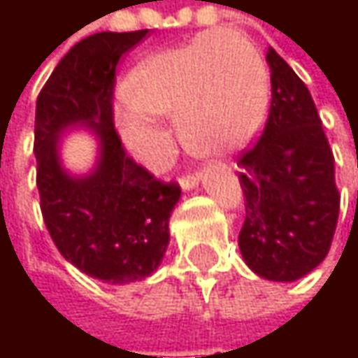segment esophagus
Listing matches in <instances>:
<instances>
[{
	"label": "esophagus",
	"instance_id": "34e87169",
	"mask_svg": "<svg viewBox=\"0 0 358 358\" xmlns=\"http://www.w3.org/2000/svg\"><path fill=\"white\" fill-rule=\"evenodd\" d=\"M199 180H201V174H199V172L184 174V176L180 178V186H182L184 190H190V188H194V186L199 184Z\"/></svg>",
	"mask_w": 358,
	"mask_h": 358
}]
</instances>
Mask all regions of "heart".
Here are the masks:
<instances>
[{"mask_svg":"<svg viewBox=\"0 0 358 358\" xmlns=\"http://www.w3.org/2000/svg\"><path fill=\"white\" fill-rule=\"evenodd\" d=\"M269 108V72L261 51L230 29L201 33L143 59L124 83L115 124L143 162L162 157L153 115H176L184 145L224 157L259 132Z\"/></svg>","mask_w":358,"mask_h":358,"instance_id":"heart-1","label":"heart"}]
</instances>
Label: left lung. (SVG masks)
Instances as JSON below:
<instances>
[{
	"label": "left lung",
	"instance_id": "left-lung-1",
	"mask_svg": "<svg viewBox=\"0 0 358 358\" xmlns=\"http://www.w3.org/2000/svg\"><path fill=\"white\" fill-rule=\"evenodd\" d=\"M267 64L269 115L259 141L238 157L247 213L238 247L257 275L292 282L325 259L340 192L334 153L307 85L271 47Z\"/></svg>",
	"mask_w": 358,
	"mask_h": 358
}]
</instances>
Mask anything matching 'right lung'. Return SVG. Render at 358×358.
I'll return each mask as SVG.
<instances>
[{"mask_svg":"<svg viewBox=\"0 0 358 358\" xmlns=\"http://www.w3.org/2000/svg\"><path fill=\"white\" fill-rule=\"evenodd\" d=\"M147 31L97 33L76 43L36 97V188L43 222L74 267L109 284L151 275L170 243L176 182L157 180L124 149L113 126V85L120 57ZM72 123L91 127L102 145L98 168L83 179L59 164V134Z\"/></svg>","mask_w":358,"mask_h":358,"instance_id":"right-lung-1","label":"right lung"}]
</instances>
